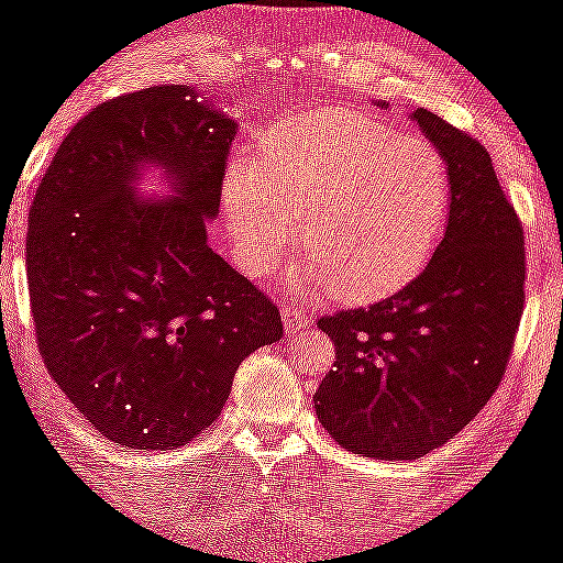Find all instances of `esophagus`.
I'll list each match as a JSON object with an SVG mask.
<instances>
[{"mask_svg": "<svg viewBox=\"0 0 563 563\" xmlns=\"http://www.w3.org/2000/svg\"><path fill=\"white\" fill-rule=\"evenodd\" d=\"M280 318H283V327H286L288 334H299V331H305L307 323H310L307 312L299 310V307H283Z\"/></svg>", "mask_w": 563, "mask_h": 563, "instance_id": "34e87169", "label": "esophagus"}]
</instances>
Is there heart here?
Segmentation results:
<instances>
[{
    "mask_svg": "<svg viewBox=\"0 0 563 563\" xmlns=\"http://www.w3.org/2000/svg\"><path fill=\"white\" fill-rule=\"evenodd\" d=\"M451 183L440 156L361 112L305 115L264 134L223 183L232 251L264 275L297 236L310 251L301 286H334L342 301L405 288L440 245Z\"/></svg>",
    "mask_w": 563,
    "mask_h": 563,
    "instance_id": "obj_1",
    "label": "heart"
}]
</instances>
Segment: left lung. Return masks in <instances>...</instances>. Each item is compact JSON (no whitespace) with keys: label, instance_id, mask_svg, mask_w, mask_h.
Listing matches in <instances>:
<instances>
[{"label":"left lung","instance_id":"obj_1","mask_svg":"<svg viewBox=\"0 0 563 563\" xmlns=\"http://www.w3.org/2000/svg\"><path fill=\"white\" fill-rule=\"evenodd\" d=\"M410 118L448 167L445 236L399 294L318 321L336 345V369L312 396L342 448L386 461L445 445L483 410L523 312V229L488 151L434 112Z\"/></svg>","mask_w":563,"mask_h":563}]
</instances>
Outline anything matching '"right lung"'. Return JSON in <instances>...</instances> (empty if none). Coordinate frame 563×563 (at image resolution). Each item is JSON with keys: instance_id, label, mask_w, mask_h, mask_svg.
Wrapping results in <instances>:
<instances>
[{"instance_id": "1", "label": "right lung", "mask_w": 563, "mask_h": 563, "mask_svg": "<svg viewBox=\"0 0 563 563\" xmlns=\"http://www.w3.org/2000/svg\"><path fill=\"white\" fill-rule=\"evenodd\" d=\"M236 121L191 86L99 104L58 145L29 212L37 345L93 429L173 451L221 416L236 366L283 336L280 312L207 245ZM174 194L145 200L141 169Z\"/></svg>"}]
</instances>
